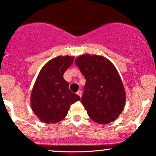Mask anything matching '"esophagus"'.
Masks as SVG:
<instances>
[{
  "instance_id": "34e87169",
  "label": "esophagus",
  "mask_w": 156,
  "mask_h": 156,
  "mask_svg": "<svg viewBox=\"0 0 156 156\" xmlns=\"http://www.w3.org/2000/svg\"><path fill=\"white\" fill-rule=\"evenodd\" d=\"M77 95H78V96H80V98H81L82 96V93H81V90H78V92H77Z\"/></svg>"
}]
</instances>
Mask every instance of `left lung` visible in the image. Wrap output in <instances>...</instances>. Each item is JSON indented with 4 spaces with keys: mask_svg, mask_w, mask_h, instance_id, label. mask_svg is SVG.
<instances>
[{
    "mask_svg": "<svg viewBox=\"0 0 156 156\" xmlns=\"http://www.w3.org/2000/svg\"><path fill=\"white\" fill-rule=\"evenodd\" d=\"M75 63L86 78L82 104L93 121L107 124L117 119L126 104V92L117 69L106 58L83 54Z\"/></svg>",
    "mask_w": 156,
    "mask_h": 156,
    "instance_id": "1",
    "label": "left lung"
}]
</instances>
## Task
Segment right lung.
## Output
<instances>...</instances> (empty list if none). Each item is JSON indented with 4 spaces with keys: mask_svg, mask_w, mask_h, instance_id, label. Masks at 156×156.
I'll return each mask as SVG.
<instances>
[{
    "mask_svg": "<svg viewBox=\"0 0 156 156\" xmlns=\"http://www.w3.org/2000/svg\"><path fill=\"white\" fill-rule=\"evenodd\" d=\"M73 61V56H58L45 63L39 72L31 92L30 105L43 123H58L67 115L70 105L80 101L63 78Z\"/></svg>",
    "mask_w": 156,
    "mask_h": 156,
    "instance_id": "add662e5",
    "label": "right lung"
}]
</instances>
